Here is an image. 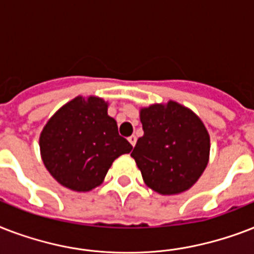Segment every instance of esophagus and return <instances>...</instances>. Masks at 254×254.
I'll list each match as a JSON object with an SVG mask.
<instances>
[{"instance_id": "esophagus-1", "label": "esophagus", "mask_w": 254, "mask_h": 254, "mask_svg": "<svg viewBox=\"0 0 254 254\" xmlns=\"http://www.w3.org/2000/svg\"><path fill=\"white\" fill-rule=\"evenodd\" d=\"M127 141H129V142H130L131 146H134L135 142H137V137H135V135H130V137H129V138H127Z\"/></svg>"}]
</instances>
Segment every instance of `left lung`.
Here are the masks:
<instances>
[{
	"mask_svg": "<svg viewBox=\"0 0 254 254\" xmlns=\"http://www.w3.org/2000/svg\"><path fill=\"white\" fill-rule=\"evenodd\" d=\"M143 135L131 157L147 187L161 195L191 189L209 159V134L191 109L175 101L139 111Z\"/></svg>",
	"mask_w": 254,
	"mask_h": 254,
	"instance_id": "left-lung-1",
	"label": "left lung"
}]
</instances>
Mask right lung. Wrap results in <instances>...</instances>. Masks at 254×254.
Returning <instances> with one entry per match:
<instances>
[{
  "mask_svg": "<svg viewBox=\"0 0 254 254\" xmlns=\"http://www.w3.org/2000/svg\"><path fill=\"white\" fill-rule=\"evenodd\" d=\"M39 147L54 179L77 192L101 185L113 161L133 149L108 116V103L96 96L64 104L43 127Z\"/></svg>",
  "mask_w": 254,
  "mask_h": 254,
  "instance_id": "right-lung-1",
  "label": "right lung"
}]
</instances>
